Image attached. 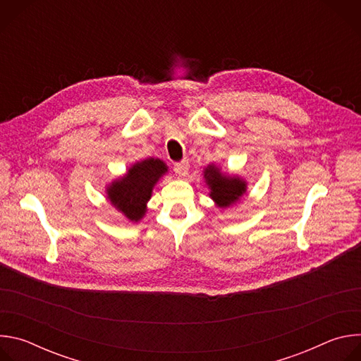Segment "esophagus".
I'll list each match as a JSON object with an SVG mask.
<instances>
[{"label":"esophagus","instance_id":"34e87169","mask_svg":"<svg viewBox=\"0 0 361 361\" xmlns=\"http://www.w3.org/2000/svg\"><path fill=\"white\" fill-rule=\"evenodd\" d=\"M174 171L180 178H184L188 173V163L187 161H181V163H176L174 164Z\"/></svg>","mask_w":361,"mask_h":361}]
</instances>
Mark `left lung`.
Wrapping results in <instances>:
<instances>
[{"mask_svg":"<svg viewBox=\"0 0 361 361\" xmlns=\"http://www.w3.org/2000/svg\"><path fill=\"white\" fill-rule=\"evenodd\" d=\"M204 183L209 187L210 198L220 209H230L247 192V181L238 174H228L214 163L202 169Z\"/></svg>","mask_w":361,"mask_h":361,"instance_id":"obj_1","label":"left lung"}]
</instances>
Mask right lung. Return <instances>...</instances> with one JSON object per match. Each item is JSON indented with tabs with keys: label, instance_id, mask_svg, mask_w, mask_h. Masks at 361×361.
<instances>
[{
	"label": "right lung",
	"instance_id": "add662e5",
	"mask_svg": "<svg viewBox=\"0 0 361 361\" xmlns=\"http://www.w3.org/2000/svg\"><path fill=\"white\" fill-rule=\"evenodd\" d=\"M167 173L169 167L160 159L135 161L123 176L106 185V197L128 221L138 223L145 217L154 187Z\"/></svg>",
	"mask_w": 361,
	"mask_h": 361
}]
</instances>
